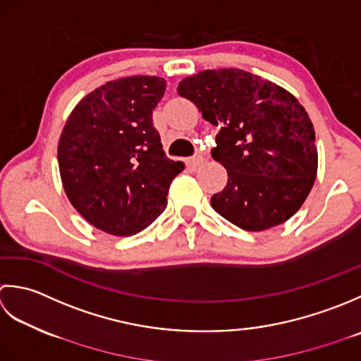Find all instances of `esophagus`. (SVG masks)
I'll use <instances>...</instances> for the list:
<instances>
[{
    "instance_id": "esophagus-1",
    "label": "esophagus",
    "mask_w": 361,
    "mask_h": 361,
    "mask_svg": "<svg viewBox=\"0 0 361 361\" xmlns=\"http://www.w3.org/2000/svg\"><path fill=\"white\" fill-rule=\"evenodd\" d=\"M202 157L201 156H195V157H190L188 160H187V165L191 168V170H196L197 166H200L201 164H202Z\"/></svg>"
}]
</instances>
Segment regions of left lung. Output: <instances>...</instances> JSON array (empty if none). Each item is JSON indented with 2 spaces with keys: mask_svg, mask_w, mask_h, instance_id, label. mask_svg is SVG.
<instances>
[{
  "mask_svg": "<svg viewBox=\"0 0 361 361\" xmlns=\"http://www.w3.org/2000/svg\"><path fill=\"white\" fill-rule=\"evenodd\" d=\"M178 93L219 128L212 157L229 179L212 196V207L251 232L290 219L318 171L314 129L299 101L282 87L237 68L185 78Z\"/></svg>",
  "mask_w": 361,
  "mask_h": 361,
  "instance_id": "8db88e82",
  "label": "left lung"
}]
</instances>
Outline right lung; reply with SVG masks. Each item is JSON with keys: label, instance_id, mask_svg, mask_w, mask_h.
I'll list each match as a JSON object with an SVG mask.
<instances>
[{"label": "right lung", "instance_id": "1", "mask_svg": "<svg viewBox=\"0 0 361 361\" xmlns=\"http://www.w3.org/2000/svg\"><path fill=\"white\" fill-rule=\"evenodd\" d=\"M165 87L156 76L107 82L79 102L62 130L57 161L63 190L102 232L138 233L166 207L183 164L165 156L152 123Z\"/></svg>", "mask_w": 361, "mask_h": 361}]
</instances>
